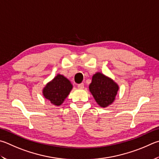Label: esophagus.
<instances>
[{
	"label": "esophagus",
	"instance_id": "esophagus-1",
	"mask_svg": "<svg viewBox=\"0 0 159 159\" xmlns=\"http://www.w3.org/2000/svg\"><path fill=\"white\" fill-rule=\"evenodd\" d=\"M78 88L79 89H83L84 88V84L83 83H80V84L78 85Z\"/></svg>",
	"mask_w": 159,
	"mask_h": 159
}]
</instances>
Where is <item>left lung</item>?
Wrapping results in <instances>:
<instances>
[{
	"label": "left lung",
	"instance_id": "8db88e82",
	"mask_svg": "<svg viewBox=\"0 0 159 159\" xmlns=\"http://www.w3.org/2000/svg\"><path fill=\"white\" fill-rule=\"evenodd\" d=\"M89 89L98 104L105 108L113 102L119 87L110 78L98 72L92 76Z\"/></svg>",
	"mask_w": 159,
	"mask_h": 159
}]
</instances>
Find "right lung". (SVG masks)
Returning <instances> with one entry per match:
<instances>
[{
	"mask_svg": "<svg viewBox=\"0 0 159 159\" xmlns=\"http://www.w3.org/2000/svg\"><path fill=\"white\" fill-rule=\"evenodd\" d=\"M72 88L73 86L70 80L62 75L57 74L45 86L43 89V94L51 103L60 106L70 94Z\"/></svg>",
	"mask_w": 159,
	"mask_h": 159,
	"instance_id": "obj_1",
	"label": "right lung"
}]
</instances>
